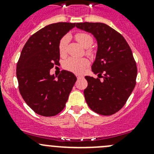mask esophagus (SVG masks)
Listing matches in <instances>:
<instances>
[{
	"label": "esophagus",
	"mask_w": 154,
	"mask_h": 154,
	"mask_svg": "<svg viewBox=\"0 0 154 154\" xmlns=\"http://www.w3.org/2000/svg\"><path fill=\"white\" fill-rule=\"evenodd\" d=\"M82 78H83V76L82 75H77V79H81Z\"/></svg>",
	"instance_id": "esophagus-1"
}]
</instances>
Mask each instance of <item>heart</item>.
Listing matches in <instances>:
<instances>
[{"label":"heart","mask_w":154,"mask_h":154,"mask_svg":"<svg viewBox=\"0 0 154 154\" xmlns=\"http://www.w3.org/2000/svg\"><path fill=\"white\" fill-rule=\"evenodd\" d=\"M75 38L84 48L90 47L93 43V39H92V36L89 34L85 33V32H79L75 35ZM69 40V37L64 36L63 38H61L60 42L58 43V51H59V54H60L61 56H65V54H66ZM87 52L91 54L92 51L88 49ZM89 64V60L85 58H69L64 63V68L66 70L70 71L72 72L80 74V73L83 72V71L86 69Z\"/></svg>","instance_id":"b5f03b06"}]
</instances>
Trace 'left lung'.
Returning <instances> with one entry per match:
<instances>
[{
	"label": "left lung",
	"instance_id": "8db88e82",
	"mask_svg": "<svg viewBox=\"0 0 154 154\" xmlns=\"http://www.w3.org/2000/svg\"><path fill=\"white\" fill-rule=\"evenodd\" d=\"M76 27L92 34L98 44L92 65L98 78L85 77V101L96 113L112 115L124 106L136 85L137 68L131 48L123 35L106 24L77 23Z\"/></svg>",
	"mask_w": 154,
	"mask_h": 154
}]
</instances>
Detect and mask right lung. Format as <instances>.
<instances>
[{
  "instance_id": "add662e5",
  "label": "right lung",
  "mask_w": 154,
  "mask_h": 154,
  "mask_svg": "<svg viewBox=\"0 0 154 154\" xmlns=\"http://www.w3.org/2000/svg\"><path fill=\"white\" fill-rule=\"evenodd\" d=\"M75 23L47 25L31 35L24 45L16 69L18 89L28 106L38 115L53 116L65 108L77 80L72 72L62 70L58 79L50 69L59 65L58 43Z\"/></svg>"
}]
</instances>
